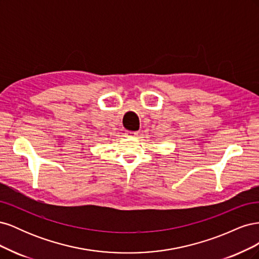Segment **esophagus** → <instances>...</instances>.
I'll use <instances>...</instances> for the list:
<instances>
[{"mask_svg": "<svg viewBox=\"0 0 259 259\" xmlns=\"http://www.w3.org/2000/svg\"><path fill=\"white\" fill-rule=\"evenodd\" d=\"M138 132H133V131H126V133H125V135H126L127 137H135L137 136Z\"/></svg>", "mask_w": 259, "mask_h": 259, "instance_id": "esophagus-1", "label": "esophagus"}]
</instances>
